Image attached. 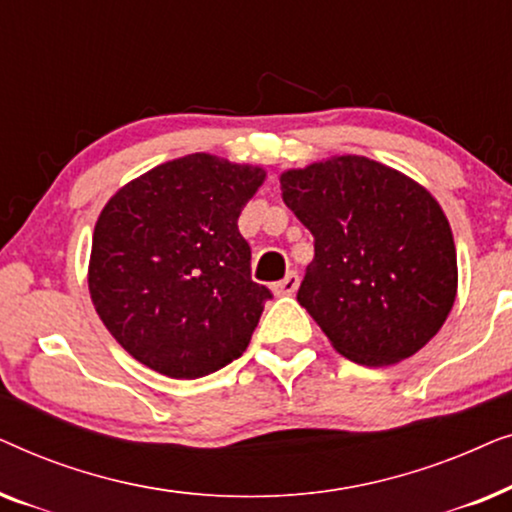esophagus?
<instances>
[{
    "mask_svg": "<svg viewBox=\"0 0 512 512\" xmlns=\"http://www.w3.org/2000/svg\"><path fill=\"white\" fill-rule=\"evenodd\" d=\"M298 286H300V277H298V272H289V275H286L282 282H277L275 286H272V289H275V293L277 296H293V293L298 291Z\"/></svg>",
    "mask_w": 512,
    "mask_h": 512,
    "instance_id": "obj_1",
    "label": "esophagus"
}]
</instances>
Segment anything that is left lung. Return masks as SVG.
<instances>
[{
  "label": "left lung",
  "instance_id": "obj_1",
  "mask_svg": "<svg viewBox=\"0 0 512 512\" xmlns=\"http://www.w3.org/2000/svg\"><path fill=\"white\" fill-rule=\"evenodd\" d=\"M279 184L314 237L298 303L331 345L361 366L417 354L457 296V249L433 195L363 156L289 170Z\"/></svg>",
  "mask_w": 512,
  "mask_h": 512
}]
</instances>
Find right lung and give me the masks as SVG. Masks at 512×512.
I'll list each match as a JSON object with an SVG mask.
<instances>
[{"instance_id":"add662e5","label":"right lung","mask_w":512,"mask_h":512,"mask_svg":"<svg viewBox=\"0 0 512 512\" xmlns=\"http://www.w3.org/2000/svg\"><path fill=\"white\" fill-rule=\"evenodd\" d=\"M263 179L261 167L191 153L130 181L102 209L90 298L139 363L198 380L249 347L272 291L251 279L237 219Z\"/></svg>"}]
</instances>
